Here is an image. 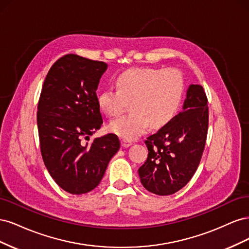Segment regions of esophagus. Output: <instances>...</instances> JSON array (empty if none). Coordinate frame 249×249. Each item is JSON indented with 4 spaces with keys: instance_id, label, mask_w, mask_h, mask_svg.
<instances>
[{
    "instance_id": "esophagus-1",
    "label": "esophagus",
    "mask_w": 249,
    "mask_h": 249,
    "mask_svg": "<svg viewBox=\"0 0 249 249\" xmlns=\"http://www.w3.org/2000/svg\"><path fill=\"white\" fill-rule=\"evenodd\" d=\"M120 142H122V146H123V147H129V146L132 145V141L124 139V138H123L122 140H120Z\"/></svg>"
}]
</instances>
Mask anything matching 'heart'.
I'll list each match as a JSON object with an SVG mask.
<instances>
[{
	"mask_svg": "<svg viewBox=\"0 0 249 249\" xmlns=\"http://www.w3.org/2000/svg\"><path fill=\"white\" fill-rule=\"evenodd\" d=\"M117 89L103 90L97 105L105 114L117 116L132 102L129 115L119 117L109 124L117 136L133 140L149 125L159 129L177 116L185 96V80L178 70L132 69L119 74Z\"/></svg>",
	"mask_w": 249,
	"mask_h": 249,
	"instance_id": "obj_1",
	"label": "heart"
}]
</instances>
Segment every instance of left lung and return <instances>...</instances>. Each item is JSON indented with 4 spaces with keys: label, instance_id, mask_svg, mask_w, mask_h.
<instances>
[{
    "label": "left lung",
    "instance_id": "obj_1",
    "mask_svg": "<svg viewBox=\"0 0 249 249\" xmlns=\"http://www.w3.org/2000/svg\"><path fill=\"white\" fill-rule=\"evenodd\" d=\"M208 99L200 85L187 90L183 111L145 140L148 156L138 169L141 184L157 195H170L192 178L205 149Z\"/></svg>",
    "mask_w": 249,
    "mask_h": 249
}]
</instances>
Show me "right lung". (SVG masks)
I'll list each match as a JSON object with an SVG mask.
<instances>
[{
	"label": "right lung",
	"instance_id": "add662e5",
	"mask_svg": "<svg viewBox=\"0 0 249 249\" xmlns=\"http://www.w3.org/2000/svg\"><path fill=\"white\" fill-rule=\"evenodd\" d=\"M107 67L69 54L52 65L43 82L37 107L41 156L53 179L71 194L93 190L120 147L115 134L86 142L103 124L96 89Z\"/></svg>",
	"mask_w": 249,
	"mask_h": 249
}]
</instances>
